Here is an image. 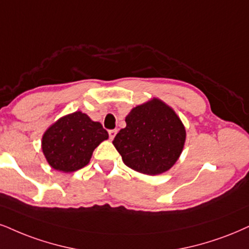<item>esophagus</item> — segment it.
Listing matches in <instances>:
<instances>
[{
    "label": "esophagus",
    "instance_id": "obj_1",
    "mask_svg": "<svg viewBox=\"0 0 249 249\" xmlns=\"http://www.w3.org/2000/svg\"><path fill=\"white\" fill-rule=\"evenodd\" d=\"M116 133H118V130L116 129H110V130H108V135H109V139L110 140H113L115 137V135H116Z\"/></svg>",
    "mask_w": 249,
    "mask_h": 249
}]
</instances>
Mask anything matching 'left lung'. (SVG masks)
<instances>
[{"instance_id":"obj_1","label":"left lung","mask_w":249,"mask_h":249,"mask_svg":"<svg viewBox=\"0 0 249 249\" xmlns=\"http://www.w3.org/2000/svg\"><path fill=\"white\" fill-rule=\"evenodd\" d=\"M125 128L113 140L128 167L141 173H164L178 160L186 140V130L173 109L153 99L131 109Z\"/></svg>"}]
</instances>
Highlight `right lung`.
I'll return each mask as SVG.
<instances>
[{
	"instance_id": "obj_1",
	"label": "right lung",
	"mask_w": 249,
	"mask_h": 249,
	"mask_svg": "<svg viewBox=\"0 0 249 249\" xmlns=\"http://www.w3.org/2000/svg\"><path fill=\"white\" fill-rule=\"evenodd\" d=\"M108 139L99 122L75 112L51 125L42 137V151L55 170L73 172L89 164L93 150Z\"/></svg>"
}]
</instances>
